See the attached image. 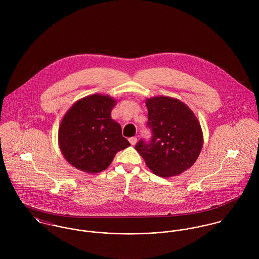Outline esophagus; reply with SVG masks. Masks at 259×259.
<instances>
[{"label":"esophagus","instance_id":"1","mask_svg":"<svg viewBox=\"0 0 259 259\" xmlns=\"http://www.w3.org/2000/svg\"><path fill=\"white\" fill-rule=\"evenodd\" d=\"M128 141H130V143H131V145H132V146H135V145L137 144V141H138V140H137V138L133 137V138H130V139H128Z\"/></svg>","mask_w":259,"mask_h":259}]
</instances>
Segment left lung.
I'll return each mask as SVG.
<instances>
[{"mask_svg": "<svg viewBox=\"0 0 259 259\" xmlns=\"http://www.w3.org/2000/svg\"><path fill=\"white\" fill-rule=\"evenodd\" d=\"M149 142L141 140L136 149L148 168L162 178L174 177L193 165L202 145L200 123L183 102L169 97L147 99Z\"/></svg>", "mask_w": 259, "mask_h": 259, "instance_id": "8db88e82", "label": "left lung"}]
</instances>
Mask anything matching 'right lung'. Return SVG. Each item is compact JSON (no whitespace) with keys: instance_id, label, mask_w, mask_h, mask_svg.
I'll return each mask as SVG.
<instances>
[{"instance_id":"obj_1","label":"right lung","mask_w":259,"mask_h":259,"mask_svg":"<svg viewBox=\"0 0 259 259\" xmlns=\"http://www.w3.org/2000/svg\"><path fill=\"white\" fill-rule=\"evenodd\" d=\"M115 100L92 95L78 100L67 111L59 128V145L75 168L97 174L108 168L116 152L131 146L119 123L111 118Z\"/></svg>"}]
</instances>
